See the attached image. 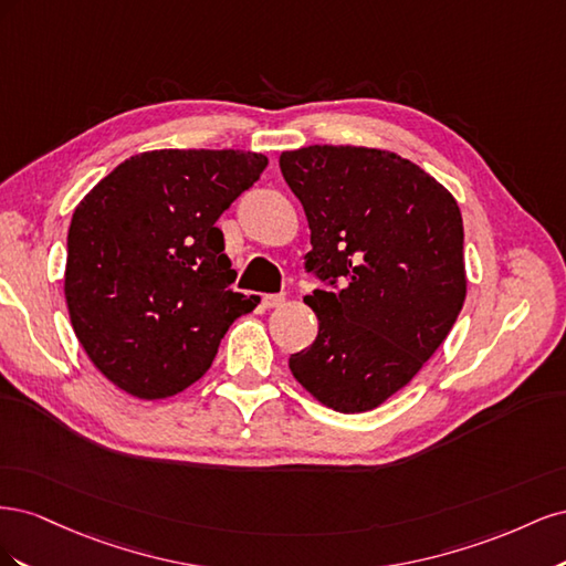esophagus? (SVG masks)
I'll use <instances>...</instances> for the list:
<instances>
[{
  "instance_id": "obj_1",
  "label": "esophagus",
  "mask_w": 566,
  "mask_h": 566,
  "mask_svg": "<svg viewBox=\"0 0 566 566\" xmlns=\"http://www.w3.org/2000/svg\"><path fill=\"white\" fill-rule=\"evenodd\" d=\"M285 302V295H264L262 297V304L266 306V310H273V306H281Z\"/></svg>"
}]
</instances>
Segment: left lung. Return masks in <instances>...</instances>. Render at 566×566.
<instances>
[{"label":"left lung","mask_w":566,"mask_h":566,"mask_svg":"<svg viewBox=\"0 0 566 566\" xmlns=\"http://www.w3.org/2000/svg\"><path fill=\"white\" fill-rule=\"evenodd\" d=\"M279 163L312 229L304 269L331 285L304 297L318 335L290 370L323 406L366 413L416 378L462 310L460 208L389 150L306 146Z\"/></svg>","instance_id":"obj_1"}]
</instances>
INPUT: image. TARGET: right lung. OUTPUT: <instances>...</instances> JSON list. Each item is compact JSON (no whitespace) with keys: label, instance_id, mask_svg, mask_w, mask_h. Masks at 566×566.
<instances>
[{"label":"right lung","instance_id":"1","mask_svg":"<svg viewBox=\"0 0 566 566\" xmlns=\"http://www.w3.org/2000/svg\"><path fill=\"white\" fill-rule=\"evenodd\" d=\"M262 153L163 148L132 156L75 208L65 302L92 364L136 399L200 380L229 325L256 306L233 293L221 212L260 179Z\"/></svg>","mask_w":566,"mask_h":566}]
</instances>
